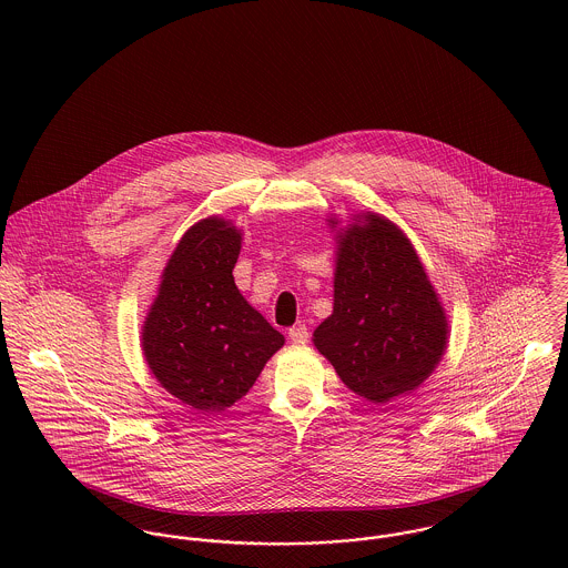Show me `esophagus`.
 Returning a JSON list of instances; mask_svg holds the SVG:
<instances>
[{
  "label": "esophagus",
  "instance_id": "esophagus-1",
  "mask_svg": "<svg viewBox=\"0 0 568 568\" xmlns=\"http://www.w3.org/2000/svg\"><path fill=\"white\" fill-rule=\"evenodd\" d=\"M288 338H291L295 345H304V343H308L311 332H308L306 324H295L288 329Z\"/></svg>",
  "mask_w": 568,
  "mask_h": 568
}]
</instances>
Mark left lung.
I'll return each instance as SVG.
<instances>
[{
    "label": "left lung",
    "mask_w": 568,
    "mask_h": 568,
    "mask_svg": "<svg viewBox=\"0 0 568 568\" xmlns=\"http://www.w3.org/2000/svg\"><path fill=\"white\" fill-rule=\"evenodd\" d=\"M336 255L334 311L315 345L354 394L389 403L439 363L446 315L415 248L383 216L352 225Z\"/></svg>",
    "instance_id": "left-lung-1"
}]
</instances>
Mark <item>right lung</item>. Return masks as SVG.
Wrapping results in <instances>:
<instances>
[{
  "label": "right lung",
  "mask_w": 568,
  "mask_h": 568,
  "mask_svg": "<svg viewBox=\"0 0 568 568\" xmlns=\"http://www.w3.org/2000/svg\"><path fill=\"white\" fill-rule=\"evenodd\" d=\"M241 234L205 219L179 241L144 324L146 361L172 396L223 410L253 387L284 336L244 302L234 284Z\"/></svg>",
  "instance_id": "1"
}]
</instances>
